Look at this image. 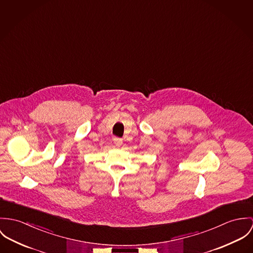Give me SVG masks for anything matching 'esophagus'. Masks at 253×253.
Here are the masks:
<instances>
[{"instance_id":"1","label":"esophagus","mask_w":253,"mask_h":253,"mask_svg":"<svg viewBox=\"0 0 253 253\" xmlns=\"http://www.w3.org/2000/svg\"><path fill=\"white\" fill-rule=\"evenodd\" d=\"M113 142H114V144H115L117 147H119V146L122 145V139L115 137V138H113Z\"/></svg>"}]
</instances>
